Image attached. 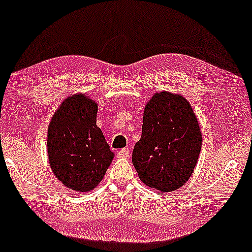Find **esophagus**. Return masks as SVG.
Segmentation results:
<instances>
[{"mask_svg":"<svg viewBox=\"0 0 252 252\" xmlns=\"http://www.w3.org/2000/svg\"><path fill=\"white\" fill-rule=\"evenodd\" d=\"M119 157H128L129 156V149L128 148H123L122 150L118 151Z\"/></svg>","mask_w":252,"mask_h":252,"instance_id":"34e87169","label":"esophagus"}]
</instances>
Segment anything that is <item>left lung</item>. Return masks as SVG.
<instances>
[{
	"mask_svg": "<svg viewBox=\"0 0 252 252\" xmlns=\"http://www.w3.org/2000/svg\"><path fill=\"white\" fill-rule=\"evenodd\" d=\"M201 147V129L187 99L156 93L144 108L142 135L132 161L141 181L161 192L172 191L188 181Z\"/></svg>",
	"mask_w": 252,
	"mask_h": 252,
	"instance_id": "left-lung-1",
	"label": "left lung"
}]
</instances>
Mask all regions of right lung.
<instances>
[{"instance_id":"1","label":"right lung","mask_w":252,"mask_h":252,"mask_svg":"<svg viewBox=\"0 0 252 252\" xmlns=\"http://www.w3.org/2000/svg\"><path fill=\"white\" fill-rule=\"evenodd\" d=\"M97 104L85 95L67 97L48 127V157L54 174L77 191L94 189L111 164L102 130L96 126Z\"/></svg>"}]
</instances>
